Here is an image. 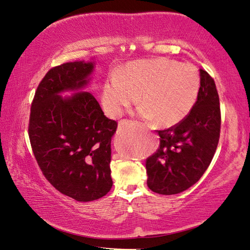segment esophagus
Listing matches in <instances>:
<instances>
[{
    "label": "esophagus",
    "instance_id": "1",
    "mask_svg": "<svg viewBox=\"0 0 250 250\" xmlns=\"http://www.w3.org/2000/svg\"><path fill=\"white\" fill-rule=\"evenodd\" d=\"M128 122H129L128 120H124V121L121 122V125H124V124H125V125H126V124H128Z\"/></svg>",
    "mask_w": 250,
    "mask_h": 250
}]
</instances>
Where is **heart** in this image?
Instances as JSON below:
<instances>
[{
	"mask_svg": "<svg viewBox=\"0 0 250 250\" xmlns=\"http://www.w3.org/2000/svg\"><path fill=\"white\" fill-rule=\"evenodd\" d=\"M201 78L191 64L159 58L130 63L121 73L113 72L102 88V104L110 117H119L139 95V115L168 128L183 121L193 108Z\"/></svg>",
	"mask_w": 250,
	"mask_h": 250,
	"instance_id": "b5f03b06",
	"label": "heart"
}]
</instances>
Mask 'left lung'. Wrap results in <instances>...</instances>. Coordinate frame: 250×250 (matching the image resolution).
<instances>
[{"mask_svg": "<svg viewBox=\"0 0 250 250\" xmlns=\"http://www.w3.org/2000/svg\"><path fill=\"white\" fill-rule=\"evenodd\" d=\"M196 102L186 118L158 130L160 145L146 159L147 186L153 192L176 194L190 188L209 167L220 137L221 111L214 78L200 70Z\"/></svg>", "mask_w": 250, "mask_h": 250, "instance_id": "left-lung-1", "label": "left lung"}]
</instances>
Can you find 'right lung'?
I'll use <instances>...</instances> for the list:
<instances>
[{
  "label": "right lung",
  "instance_id": "add662e5",
  "mask_svg": "<svg viewBox=\"0 0 250 250\" xmlns=\"http://www.w3.org/2000/svg\"><path fill=\"white\" fill-rule=\"evenodd\" d=\"M92 62L76 60L50 68L31 104L29 139L45 178L78 202L102 198L110 190V141L117 121L104 116L88 92L63 99L64 90L87 83Z\"/></svg>",
  "mask_w": 250,
  "mask_h": 250
}]
</instances>
